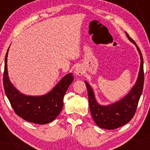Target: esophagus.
Segmentation results:
<instances>
[{
  "mask_svg": "<svg viewBox=\"0 0 150 150\" xmlns=\"http://www.w3.org/2000/svg\"><path fill=\"white\" fill-rule=\"evenodd\" d=\"M74 73L75 74V75H78V76H80V75H83L84 73L83 68H82L81 65H77V66L75 67V70H74Z\"/></svg>",
  "mask_w": 150,
  "mask_h": 150,
  "instance_id": "obj_1",
  "label": "esophagus"
}]
</instances>
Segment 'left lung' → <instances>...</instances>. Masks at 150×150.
<instances>
[{
	"label": "left lung",
	"mask_w": 150,
	"mask_h": 150,
	"mask_svg": "<svg viewBox=\"0 0 150 150\" xmlns=\"http://www.w3.org/2000/svg\"><path fill=\"white\" fill-rule=\"evenodd\" d=\"M126 35L128 39L136 45V47L140 53L141 59L140 69L137 80L128 95L113 104L106 106H101L96 101L94 93L90 86L87 82H85L88 94L89 108L92 118L96 124L101 128L113 130L128 123L135 115L139 99L143 89L144 68L142 53L135 41L130 37L127 32Z\"/></svg>",
	"instance_id": "obj_1"
}]
</instances>
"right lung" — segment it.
<instances>
[{
    "label": "right lung",
    "mask_w": 150,
    "mask_h": 150,
    "mask_svg": "<svg viewBox=\"0 0 150 150\" xmlns=\"http://www.w3.org/2000/svg\"><path fill=\"white\" fill-rule=\"evenodd\" d=\"M5 58L3 87L7 97L18 116L24 120L38 124H46L58 116L63 106V97L74 80L72 73L62 78L49 94L42 97H31L21 94L10 82L7 70V57Z\"/></svg>",
    "instance_id": "add662e5"
}]
</instances>
